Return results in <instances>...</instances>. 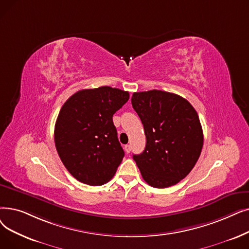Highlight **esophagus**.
Instances as JSON below:
<instances>
[{
	"instance_id": "obj_1",
	"label": "esophagus",
	"mask_w": 249,
	"mask_h": 249,
	"mask_svg": "<svg viewBox=\"0 0 249 249\" xmlns=\"http://www.w3.org/2000/svg\"><path fill=\"white\" fill-rule=\"evenodd\" d=\"M124 149H125V151H126L127 154H129V153H130V151H131V147H130V145H129V144H126V145L124 146Z\"/></svg>"
}]
</instances>
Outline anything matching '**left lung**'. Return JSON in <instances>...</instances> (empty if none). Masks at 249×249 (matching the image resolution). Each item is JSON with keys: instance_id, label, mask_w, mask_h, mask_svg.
<instances>
[{"instance_id": "obj_1", "label": "left lung", "mask_w": 249, "mask_h": 249, "mask_svg": "<svg viewBox=\"0 0 249 249\" xmlns=\"http://www.w3.org/2000/svg\"><path fill=\"white\" fill-rule=\"evenodd\" d=\"M131 103L146 137L144 150L133 155L143 180L156 188L177 184L196 166L203 145L196 111L182 96L157 89L134 92Z\"/></svg>"}]
</instances>
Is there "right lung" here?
<instances>
[{"label":"right lung","mask_w":249,"mask_h":249,"mask_svg":"<svg viewBox=\"0 0 249 249\" xmlns=\"http://www.w3.org/2000/svg\"><path fill=\"white\" fill-rule=\"evenodd\" d=\"M128 100V91L102 86L79 90L65 102L55 125V143L64 166L75 179L99 186L115 175L124 150L113 115Z\"/></svg>","instance_id":"1"}]
</instances>
